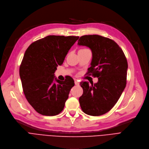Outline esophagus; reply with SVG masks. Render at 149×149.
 <instances>
[{"label":"esophagus","mask_w":149,"mask_h":149,"mask_svg":"<svg viewBox=\"0 0 149 149\" xmlns=\"http://www.w3.org/2000/svg\"><path fill=\"white\" fill-rule=\"evenodd\" d=\"M74 84H75L76 86H79V82L77 81V79H75L74 80Z\"/></svg>","instance_id":"34e87169"}]
</instances>
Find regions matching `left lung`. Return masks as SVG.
<instances>
[{
    "label": "left lung",
    "instance_id": "1",
    "mask_svg": "<svg viewBox=\"0 0 149 149\" xmlns=\"http://www.w3.org/2000/svg\"><path fill=\"white\" fill-rule=\"evenodd\" d=\"M77 45L91 50L88 73L98 77L91 86L86 81L80 83L83 88L79 99L81 107L88 115H104L114 107L126 86L128 63L125 54L114 40L100 35L82 36Z\"/></svg>",
    "mask_w": 149,
    "mask_h": 149
}]
</instances>
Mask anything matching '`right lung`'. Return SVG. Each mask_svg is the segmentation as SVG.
I'll return each mask as SVG.
<instances>
[{
  "mask_svg": "<svg viewBox=\"0 0 149 149\" xmlns=\"http://www.w3.org/2000/svg\"><path fill=\"white\" fill-rule=\"evenodd\" d=\"M79 38L48 36L25 51L19 69L23 91L28 102L42 115H57L64 108L74 82L70 76L61 81L54 73Z\"/></svg>",
  "mask_w": 149,
  "mask_h": 149,
  "instance_id": "1",
  "label": "right lung"
}]
</instances>
